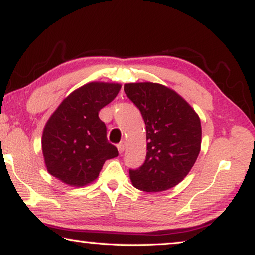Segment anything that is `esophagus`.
<instances>
[{
    "mask_svg": "<svg viewBox=\"0 0 255 255\" xmlns=\"http://www.w3.org/2000/svg\"><path fill=\"white\" fill-rule=\"evenodd\" d=\"M118 147V151H119V153H123V152L125 151V149H126V143L125 142H121L117 145Z\"/></svg>",
    "mask_w": 255,
    "mask_h": 255,
    "instance_id": "1",
    "label": "esophagus"
}]
</instances>
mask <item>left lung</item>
I'll return each instance as SVG.
<instances>
[{"label": "left lung", "mask_w": 255, "mask_h": 255, "mask_svg": "<svg viewBox=\"0 0 255 255\" xmlns=\"http://www.w3.org/2000/svg\"><path fill=\"white\" fill-rule=\"evenodd\" d=\"M124 90L139 109L146 128L145 161L137 169H129L132 185L146 192L175 187L200 152L198 115L176 91L160 83H126Z\"/></svg>", "instance_id": "8db88e82"}]
</instances>
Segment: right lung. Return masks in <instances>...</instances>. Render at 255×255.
Returning <instances> with one entry per match:
<instances>
[{
  "mask_svg": "<svg viewBox=\"0 0 255 255\" xmlns=\"http://www.w3.org/2000/svg\"><path fill=\"white\" fill-rule=\"evenodd\" d=\"M120 88L119 83L89 82L60 103L42 135L49 174L71 187H83L96 180L106 160L117 157L98 112L115 100Z\"/></svg>",
  "mask_w": 255,
  "mask_h": 255,
  "instance_id": "right-lung-1",
  "label": "right lung"
}]
</instances>
